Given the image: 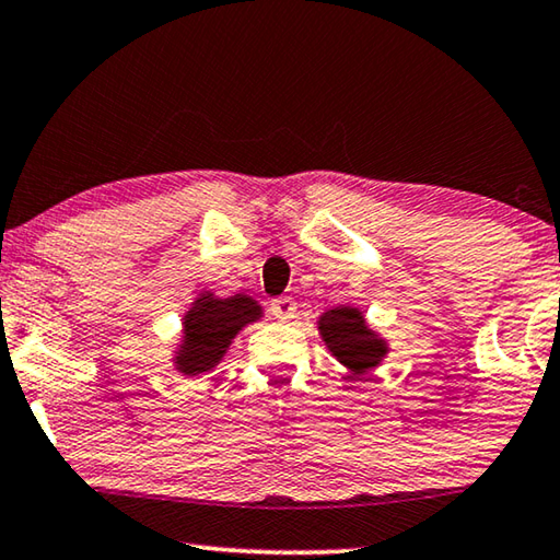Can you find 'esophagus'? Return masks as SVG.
<instances>
[{
	"label": "esophagus",
	"instance_id": "obj_1",
	"mask_svg": "<svg viewBox=\"0 0 560 560\" xmlns=\"http://www.w3.org/2000/svg\"><path fill=\"white\" fill-rule=\"evenodd\" d=\"M270 312L275 315V319L290 322V319L298 317V305H295V300H292V298H278V300H272Z\"/></svg>",
	"mask_w": 560,
	"mask_h": 560
}]
</instances>
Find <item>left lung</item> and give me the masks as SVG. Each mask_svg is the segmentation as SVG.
<instances>
[{
    "label": "left lung",
    "instance_id": "obj_1",
    "mask_svg": "<svg viewBox=\"0 0 560 560\" xmlns=\"http://www.w3.org/2000/svg\"><path fill=\"white\" fill-rule=\"evenodd\" d=\"M319 337L351 378H359L381 366L388 357V339L371 329L366 315L359 307L339 305L317 317Z\"/></svg>",
    "mask_w": 560,
    "mask_h": 560
}]
</instances>
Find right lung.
Masks as SVG:
<instances>
[{
    "label": "right lung",
    "instance_id": "right-lung-1",
    "mask_svg": "<svg viewBox=\"0 0 560 560\" xmlns=\"http://www.w3.org/2000/svg\"><path fill=\"white\" fill-rule=\"evenodd\" d=\"M258 319H262V307L250 295L219 298L201 290L182 317V337L172 354L174 369L189 378L209 374L229 354L238 331Z\"/></svg>",
    "mask_w": 560,
    "mask_h": 560
}]
</instances>
